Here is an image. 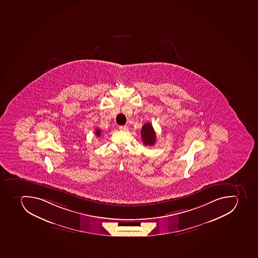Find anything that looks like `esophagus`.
Returning a JSON list of instances; mask_svg holds the SVG:
<instances>
[{
    "mask_svg": "<svg viewBox=\"0 0 258 258\" xmlns=\"http://www.w3.org/2000/svg\"><path fill=\"white\" fill-rule=\"evenodd\" d=\"M119 129L121 131H126L127 129V126H119Z\"/></svg>",
    "mask_w": 258,
    "mask_h": 258,
    "instance_id": "1",
    "label": "esophagus"
}]
</instances>
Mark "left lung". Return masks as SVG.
Here are the masks:
<instances>
[{
	"label": "left lung",
	"instance_id": "left-lung-1",
	"mask_svg": "<svg viewBox=\"0 0 258 258\" xmlns=\"http://www.w3.org/2000/svg\"><path fill=\"white\" fill-rule=\"evenodd\" d=\"M141 134L144 145L146 146H152L156 142V133L151 124L145 123L141 128Z\"/></svg>",
	"mask_w": 258,
	"mask_h": 258
}]
</instances>
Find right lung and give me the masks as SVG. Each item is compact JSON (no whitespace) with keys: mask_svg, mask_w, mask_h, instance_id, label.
<instances>
[{"mask_svg":"<svg viewBox=\"0 0 258 258\" xmlns=\"http://www.w3.org/2000/svg\"><path fill=\"white\" fill-rule=\"evenodd\" d=\"M95 135H96V137H100V135H101V130H100L99 128L95 130Z\"/></svg>","mask_w":258,"mask_h":258,"instance_id":"right-lung-1","label":"right lung"}]
</instances>
